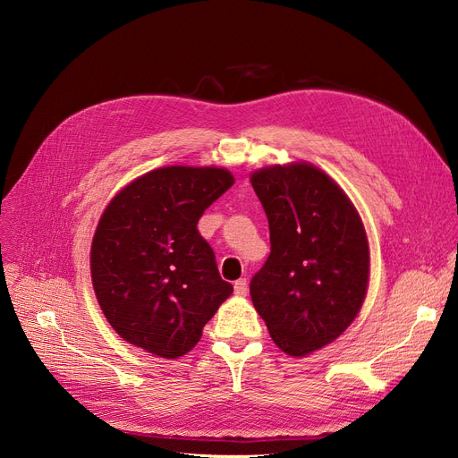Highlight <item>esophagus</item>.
I'll return each instance as SVG.
<instances>
[{
  "mask_svg": "<svg viewBox=\"0 0 458 458\" xmlns=\"http://www.w3.org/2000/svg\"><path fill=\"white\" fill-rule=\"evenodd\" d=\"M233 292H235V295H237V297H245V295H247V292H249V282H247V278H239V280H235V284H233Z\"/></svg>",
  "mask_w": 458,
  "mask_h": 458,
  "instance_id": "34e87169",
  "label": "esophagus"
}]
</instances>
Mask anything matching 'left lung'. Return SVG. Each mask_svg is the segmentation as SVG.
<instances>
[{
  "mask_svg": "<svg viewBox=\"0 0 458 458\" xmlns=\"http://www.w3.org/2000/svg\"><path fill=\"white\" fill-rule=\"evenodd\" d=\"M250 183L271 237L250 297L273 342L287 354L306 356L338 338L362 308L368 235L349 197L314 165L261 168Z\"/></svg>",
  "mask_w": 458,
  "mask_h": 458,
  "instance_id": "left-lung-1",
  "label": "left lung"
}]
</instances>
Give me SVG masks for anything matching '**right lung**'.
<instances>
[{
	"mask_svg": "<svg viewBox=\"0 0 458 458\" xmlns=\"http://www.w3.org/2000/svg\"><path fill=\"white\" fill-rule=\"evenodd\" d=\"M232 185L226 168L174 165L133 180L109 202L92 237L90 275L120 338L161 358L200 342L233 287L197 225Z\"/></svg>",
	"mask_w": 458,
	"mask_h": 458,
	"instance_id": "add662e5",
	"label": "right lung"
}]
</instances>
